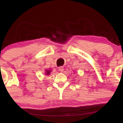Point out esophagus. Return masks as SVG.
<instances>
[{
	"label": "esophagus",
	"mask_w": 123,
	"mask_h": 123,
	"mask_svg": "<svg viewBox=\"0 0 123 123\" xmlns=\"http://www.w3.org/2000/svg\"><path fill=\"white\" fill-rule=\"evenodd\" d=\"M58 69L61 72H63V70H64V68H63V66H60V67L58 68Z\"/></svg>",
	"instance_id": "obj_1"
}]
</instances>
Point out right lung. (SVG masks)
<instances>
[{"instance_id": "1", "label": "right lung", "mask_w": 123, "mask_h": 123, "mask_svg": "<svg viewBox=\"0 0 123 123\" xmlns=\"http://www.w3.org/2000/svg\"><path fill=\"white\" fill-rule=\"evenodd\" d=\"M51 72V69H49V70H46V73H45V74H46V75H49V74H50Z\"/></svg>"}]
</instances>
